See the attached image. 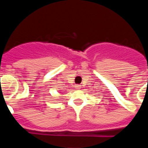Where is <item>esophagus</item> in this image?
Segmentation results:
<instances>
[{
    "instance_id": "esophagus-1",
    "label": "esophagus",
    "mask_w": 148,
    "mask_h": 148,
    "mask_svg": "<svg viewBox=\"0 0 148 148\" xmlns=\"http://www.w3.org/2000/svg\"><path fill=\"white\" fill-rule=\"evenodd\" d=\"M79 87H80V86H79V85H76V86H75V88H77V89H78V88H79Z\"/></svg>"
}]
</instances>
